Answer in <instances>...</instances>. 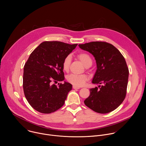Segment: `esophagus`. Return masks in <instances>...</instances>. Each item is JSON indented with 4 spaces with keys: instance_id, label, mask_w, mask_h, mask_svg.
I'll use <instances>...</instances> for the list:
<instances>
[{
    "instance_id": "1",
    "label": "esophagus",
    "mask_w": 146,
    "mask_h": 146,
    "mask_svg": "<svg viewBox=\"0 0 146 146\" xmlns=\"http://www.w3.org/2000/svg\"><path fill=\"white\" fill-rule=\"evenodd\" d=\"M73 89H74V90H76V89H80V87H76V86H73Z\"/></svg>"
}]
</instances>
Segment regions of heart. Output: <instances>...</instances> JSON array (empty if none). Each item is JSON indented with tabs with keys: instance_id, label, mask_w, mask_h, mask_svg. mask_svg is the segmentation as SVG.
<instances>
[{
	"instance_id": "1",
	"label": "heart",
	"mask_w": 146,
	"mask_h": 146,
	"mask_svg": "<svg viewBox=\"0 0 146 146\" xmlns=\"http://www.w3.org/2000/svg\"><path fill=\"white\" fill-rule=\"evenodd\" d=\"M77 56L86 67L92 65V59L88 54L86 52H80L77 54ZM71 60L72 58L70 55H68L64 58L63 62H62V69L65 72L69 71L71 64ZM66 80L68 82L70 83L72 85L76 87H80L85 84V83L88 80V77L86 74H84L80 75L71 74L67 76Z\"/></svg>"
}]
</instances>
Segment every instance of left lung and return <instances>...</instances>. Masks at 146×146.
<instances>
[{
  "label": "left lung",
  "instance_id": "1",
  "mask_svg": "<svg viewBox=\"0 0 146 146\" xmlns=\"http://www.w3.org/2000/svg\"><path fill=\"white\" fill-rule=\"evenodd\" d=\"M78 46L95 57L97 70L92 83L102 84L90 90L85 105L100 114L114 110L127 94L129 69L125 59L117 48L105 41H92Z\"/></svg>",
  "mask_w": 146,
  "mask_h": 146
}]
</instances>
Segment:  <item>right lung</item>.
Here are the masks:
<instances>
[{"mask_svg":"<svg viewBox=\"0 0 146 146\" xmlns=\"http://www.w3.org/2000/svg\"><path fill=\"white\" fill-rule=\"evenodd\" d=\"M77 46L46 41L31 54L24 65L23 89L29 105L36 111L50 114L64 105L72 86L54 83L65 78L62 62Z\"/></svg>","mask_w":146,"mask_h":146,"instance_id":"obj_1","label":"right lung"}]
</instances>
